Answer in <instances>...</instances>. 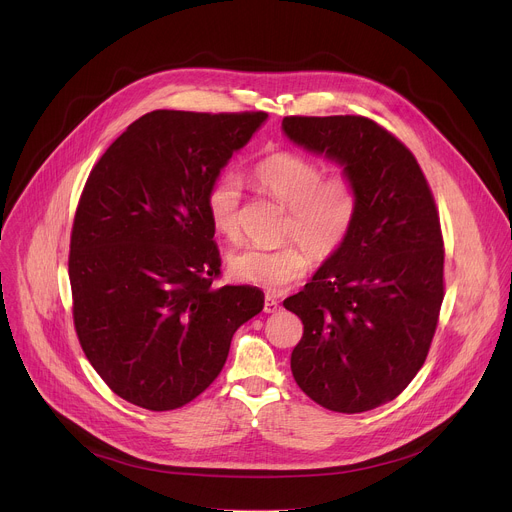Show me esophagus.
Segmentation results:
<instances>
[{
	"mask_svg": "<svg viewBox=\"0 0 512 512\" xmlns=\"http://www.w3.org/2000/svg\"><path fill=\"white\" fill-rule=\"evenodd\" d=\"M277 310H279V302H277L275 298H271V296H265L263 312H265V314H273V312H277Z\"/></svg>",
	"mask_w": 512,
	"mask_h": 512,
	"instance_id": "obj_1",
	"label": "esophagus"
}]
</instances>
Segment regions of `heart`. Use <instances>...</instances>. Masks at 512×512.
<instances>
[{
	"instance_id": "1",
	"label": "heart",
	"mask_w": 512,
	"mask_h": 512,
	"mask_svg": "<svg viewBox=\"0 0 512 512\" xmlns=\"http://www.w3.org/2000/svg\"><path fill=\"white\" fill-rule=\"evenodd\" d=\"M251 182L257 192L287 208L279 249H245L229 261L231 273L263 289H281L306 275L312 257L332 259L352 233L360 194L346 172L324 174V168L296 152L277 150L261 158ZM210 225L229 243L243 237L241 186L237 178L216 180L206 194Z\"/></svg>"
}]
</instances>
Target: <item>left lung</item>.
Instances as JSON below:
<instances>
[{"label": "left lung", "mask_w": 512, "mask_h": 512, "mask_svg": "<svg viewBox=\"0 0 512 512\" xmlns=\"http://www.w3.org/2000/svg\"><path fill=\"white\" fill-rule=\"evenodd\" d=\"M281 125L340 162L360 194L344 247L283 300L304 324L291 373L330 411H369L401 395L427 358L444 302L440 214L411 150L377 121L289 115Z\"/></svg>", "instance_id": "obj_1"}]
</instances>
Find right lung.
Returning <instances> with one entry per match:
<instances>
[{
	"instance_id": "1",
	"label": "right lung",
	"mask_w": 512,
	"mask_h": 512,
	"mask_svg": "<svg viewBox=\"0 0 512 512\" xmlns=\"http://www.w3.org/2000/svg\"><path fill=\"white\" fill-rule=\"evenodd\" d=\"M265 111H152L93 166L70 233L72 320L121 399L172 411L223 371L233 334L263 310L253 285L212 287L221 255L206 194Z\"/></svg>"
}]
</instances>
